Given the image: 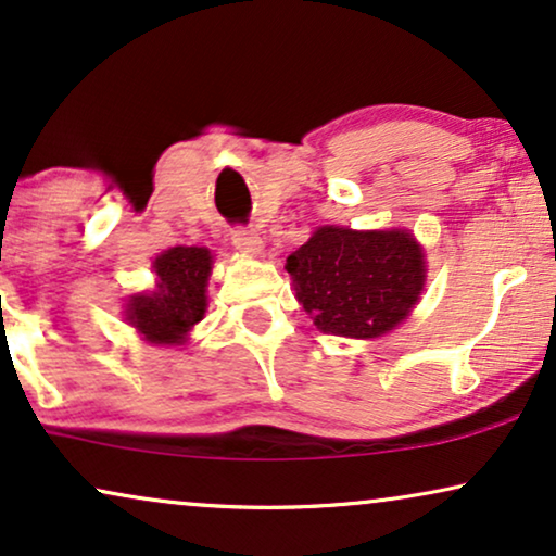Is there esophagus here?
I'll list each match as a JSON object with an SVG mask.
<instances>
[{
	"instance_id": "1",
	"label": "esophagus",
	"mask_w": 556,
	"mask_h": 556,
	"mask_svg": "<svg viewBox=\"0 0 556 556\" xmlns=\"http://www.w3.org/2000/svg\"><path fill=\"white\" fill-rule=\"evenodd\" d=\"M231 241H233V247L241 251V254H249V256L264 254V241H262V236L254 231V228H233Z\"/></svg>"
}]
</instances>
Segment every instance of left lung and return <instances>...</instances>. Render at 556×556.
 <instances>
[{"label":"left lung","instance_id":"left-lung-1","mask_svg":"<svg viewBox=\"0 0 556 556\" xmlns=\"http://www.w3.org/2000/svg\"><path fill=\"white\" fill-rule=\"evenodd\" d=\"M294 298L317 330L379 338L406 320L425 290V251L404 228L323 226L287 256Z\"/></svg>","mask_w":556,"mask_h":556}]
</instances>
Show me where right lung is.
Listing matches in <instances>:
<instances>
[{
	"label": "right lung",
	"mask_w": 556,
	"mask_h": 556,
	"mask_svg": "<svg viewBox=\"0 0 556 556\" xmlns=\"http://www.w3.org/2000/svg\"><path fill=\"white\" fill-rule=\"evenodd\" d=\"M157 287L131 294L127 323L152 345H182L192 325L201 323L208 307L205 287L213 256L205 247H173L154 258Z\"/></svg>",
	"instance_id": "obj_1"
}]
</instances>
